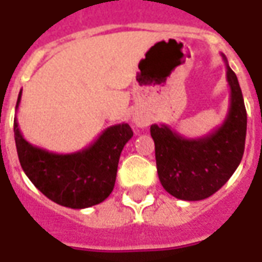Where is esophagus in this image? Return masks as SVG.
I'll return each instance as SVG.
<instances>
[{"label":"esophagus","mask_w":262,"mask_h":262,"mask_svg":"<svg viewBox=\"0 0 262 262\" xmlns=\"http://www.w3.org/2000/svg\"><path fill=\"white\" fill-rule=\"evenodd\" d=\"M133 122H134L137 127H141V128H144L146 124H148V121H146L145 118H144V117H141V116L133 117Z\"/></svg>","instance_id":"1"}]
</instances>
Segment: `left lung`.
I'll list each match as a JSON object with an SVG mask.
<instances>
[{
	"instance_id": "8db88e82",
	"label": "left lung",
	"mask_w": 262,
	"mask_h": 262,
	"mask_svg": "<svg viewBox=\"0 0 262 262\" xmlns=\"http://www.w3.org/2000/svg\"><path fill=\"white\" fill-rule=\"evenodd\" d=\"M226 63L230 105L222 125L199 138H185L166 124H152L159 181L176 199L203 200L234 173L244 154L247 111L235 73Z\"/></svg>"
}]
</instances>
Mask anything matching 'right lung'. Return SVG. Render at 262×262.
<instances>
[{
	"label": "right lung",
	"instance_id": "obj_1",
	"mask_svg": "<svg viewBox=\"0 0 262 262\" xmlns=\"http://www.w3.org/2000/svg\"><path fill=\"white\" fill-rule=\"evenodd\" d=\"M18 96L16 110L21 103ZM18 158L25 175L48 199L70 209L104 202L114 189L124 145L134 135L127 122L105 128L93 144L72 154H55L28 142L14 120Z\"/></svg>",
	"mask_w": 262,
	"mask_h": 262
}]
</instances>
